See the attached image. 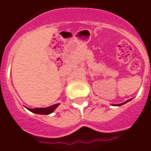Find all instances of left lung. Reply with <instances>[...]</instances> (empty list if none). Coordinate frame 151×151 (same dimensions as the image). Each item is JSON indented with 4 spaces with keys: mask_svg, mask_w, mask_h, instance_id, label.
<instances>
[{
    "mask_svg": "<svg viewBox=\"0 0 151 151\" xmlns=\"http://www.w3.org/2000/svg\"><path fill=\"white\" fill-rule=\"evenodd\" d=\"M131 100V99H130ZM130 100H128V101H125V102H124V103H122V104H117L116 105V106H121V105H123V104H126L127 102H128V101H130Z\"/></svg>",
    "mask_w": 151,
    "mask_h": 151,
    "instance_id": "obj_1",
    "label": "left lung"
}]
</instances>
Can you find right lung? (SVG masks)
<instances>
[{"label": "right lung", "instance_id": "obj_1", "mask_svg": "<svg viewBox=\"0 0 151 151\" xmlns=\"http://www.w3.org/2000/svg\"><path fill=\"white\" fill-rule=\"evenodd\" d=\"M58 105L59 104H54L52 105V106H50V107H44V108H34V109H30V108H27L30 111L33 113H35V114H51L52 112H54V110L58 107Z\"/></svg>", "mask_w": 151, "mask_h": 151}]
</instances>
